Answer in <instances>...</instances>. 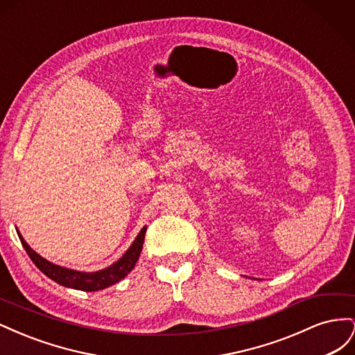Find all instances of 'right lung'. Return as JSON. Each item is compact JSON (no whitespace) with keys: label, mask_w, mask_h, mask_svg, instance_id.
Masks as SVG:
<instances>
[{"label":"right lung","mask_w":355,"mask_h":355,"mask_svg":"<svg viewBox=\"0 0 355 355\" xmlns=\"http://www.w3.org/2000/svg\"><path fill=\"white\" fill-rule=\"evenodd\" d=\"M145 232H146V227L141 230V232L137 234V237L135 239L132 245L128 247V250L112 265L94 272H84V271L69 270V268L59 266L56 263L49 262L47 259H44V257L40 256L35 250L31 249L29 244L24 240L22 234H20L17 230V235L20 239V243L24 245V249L31 257V261L35 263V266L42 274H46L49 278H51L53 282H56L60 286H65L75 290H83V292H98V290L106 288L118 283L120 280H123L127 274H130V271L133 270L139 259V256H141L144 240H145Z\"/></svg>","instance_id":"1"}]
</instances>
